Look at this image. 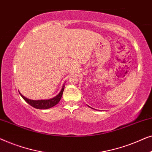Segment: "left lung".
<instances>
[{
    "label": "left lung",
    "instance_id": "1",
    "mask_svg": "<svg viewBox=\"0 0 152 152\" xmlns=\"http://www.w3.org/2000/svg\"><path fill=\"white\" fill-rule=\"evenodd\" d=\"M92 109H93V108H92Z\"/></svg>",
    "mask_w": 152,
    "mask_h": 152
}]
</instances>
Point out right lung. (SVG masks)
Listing matches in <instances>:
<instances>
[{
    "label": "right lung",
    "instance_id": "1",
    "mask_svg": "<svg viewBox=\"0 0 152 152\" xmlns=\"http://www.w3.org/2000/svg\"><path fill=\"white\" fill-rule=\"evenodd\" d=\"M64 87H65V85L63 84V86H62V88L60 92L59 93V94L57 95H56L55 97H53L51 99H39V100H33V99H28L23 96L21 93H20V96L23 97V99H24L25 101L27 103L29 104L30 106H32V107L35 108V109H50V108L54 107L56 104H57L59 103V102L61 99L62 95H63V92L64 90Z\"/></svg>",
    "mask_w": 152,
    "mask_h": 152
}]
</instances>
